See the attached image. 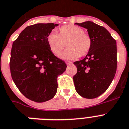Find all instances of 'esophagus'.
I'll use <instances>...</instances> for the list:
<instances>
[{"label":"esophagus","instance_id":"obj_1","mask_svg":"<svg viewBox=\"0 0 129 129\" xmlns=\"http://www.w3.org/2000/svg\"><path fill=\"white\" fill-rule=\"evenodd\" d=\"M65 63H66V64H67V65H70V64H72V62H70V61H66Z\"/></svg>","mask_w":129,"mask_h":129}]
</instances>
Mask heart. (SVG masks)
<instances>
[{"label": "heart", "instance_id": "b5f03b06", "mask_svg": "<svg viewBox=\"0 0 129 129\" xmlns=\"http://www.w3.org/2000/svg\"><path fill=\"white\" fill-rule=\"evenodd\" d=\"M47 42L51 52L57 56L62 53L67 44L69 48L60 55L64 59H75L80 56H85L92 46L91 37L84 33L83 28L73 25L62 26L59 29V33H50Z\"/></svg>", "mask_w": 129, "mask_h": 129}]
</instances>
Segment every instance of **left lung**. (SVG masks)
I'll list each match as a JSON object with an SVG mask.
<instances>
[{
  "mask_svg": "<svg viewBox=\"0 0 129 129\" xmlns=\"http://www.w3.org/2000/svg\"><path fill=\"white\" fill-rule=\"evenodd\" d=\"M75 24L87 30L92 46L84 59L74 62L78 69L73 77L74 83L80 96L94 99L107 90L115 76L117 62L116 41L104 27L93 21Z\"/></svg>",
  "mask_w": 129,
  "mask_h": 129,
  "instance_id": "left-lung-1",
  "label": "left lung"
}]
</instances>
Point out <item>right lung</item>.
Listing matches in <instances>:
<instances>
[{
    "mask_svg": "<svg viewBox=\"0 0 129 129\" xmlns=\"http://www.w3.org/2000/svg\"><path fill=\"white\" fill-rule=\"evenodd\" d=\"M58 25L51 23L28 26L12 44V80L25 97L35 102H46L54 97L57 77L67 68L65 62L51 52L47 42L48 35Z\"/></svg>",
    "mask_w": 129,
    "mask_h": 129,
    "instance_id": "right-lung-1",
    "label": "right lung"
}]
</instances>
